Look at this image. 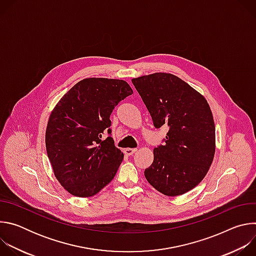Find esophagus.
Listing matches in <instances>:
<instances>
[{"label": "esophagus", "instance_id": "1", "mask_svg": "<svg viewBox=\"0 0 256 256\" xmlns=\"http://www.w3.org/2000/svg\"><path fill=\"white\" fill-rule=\"evenodd\" d=\"M136 149H134V148H126V149H124V154L126 155V156H130V155H132L134 153H136Z\"/></svg>", "mask_w": 256, "mask_h": 256}]
</instances>
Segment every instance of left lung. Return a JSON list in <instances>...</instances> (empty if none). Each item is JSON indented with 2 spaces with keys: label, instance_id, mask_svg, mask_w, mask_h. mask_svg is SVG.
Returning <instances> with one entry per match:
<instances>
[{
  "label": "left lung",
  "instance_id": "obj_1",
  "mask_svg": "<svg viewBox=\"0 0 256 256\" xmlns=\"http://www.w3.org/2000/svg\"><path fill=\"white\" fill-rule=\"evenodd\" d=\"M132 82L155 128L169 126L165 144L153 151L146 179L168 196L192 190L206 175L216 151L214 122L206 99L169 72H154Z\"/></svg>",
  "mask_w": 256,
  "mask_h": 256
}]
</instances>
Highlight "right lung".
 Listing matches in <instances>:
<instances>
[{"instance_id": "obj_1", "label": "right lung", "mask_w": 256, "mask_h": 256, "mask_svg": "<svg viewBox=\"0 0 256 256\" xmlns=\"http://www.w3.org/2000/svg\"><path fill=\"white\" fill-rule=\"evenodd\" d=\"M124 80L86 78L72 86L50 116L46 147L54 174L70 194L89 198L116 176L124 153L112 136L102 134L112 126L114 107L132 95Z\"/></svg>"}]
</instances>
